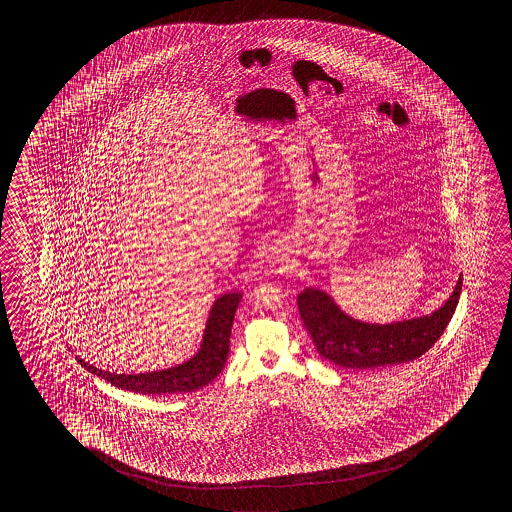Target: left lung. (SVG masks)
Masks as SVG:
<instances>
[{"mask_svg": "<svg viewBox=\"0 0 512 512\" xmlns=\"http://www.w3.org/2000/svg\"><path fill=\"white\" fill-rule=\"evenodd\" d=\"M461 285L463 276L445 304L432 313L386 324L353 318L315 285L298 294V311L322 359L351 370L381 368L419 359L434 346L456 311Z\"/></svg>", "mask_w": 512, "mask_h": 512, "instance_id": "1", "label": "left lung"}]
</instances>
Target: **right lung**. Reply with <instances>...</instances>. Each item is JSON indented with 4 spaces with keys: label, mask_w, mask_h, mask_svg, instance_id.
I'll use <instances>...</instances> for the list:
<instances>
[{
    "label": "right lung",
    "mask_w": 512,
    "mask_h": 512,
    "mask_svg": "<svg viewBox=\"0 0 512 512\" xmlns=\"http://www.w3.org/2000/svg\"><path fill=\"white\" fill-rule=\"evenodd\" d=\"M241 294L243 291L240 289L219 294L210 307L201 344L196 353L190 359L172 368L148 371V373H111V371L95 368L93 364H89L80 357L75 359L80 362V366H84L93 375L126 392L150 393V395L194 392L207 386L208 382L214 381L227 362L230 329L240 304Z\"/></svg>",
    "instance_id": "right-lung-1"
}]
</instances>
